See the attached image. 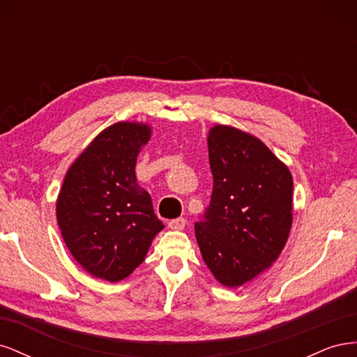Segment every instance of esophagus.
<instances>
[{
  "label": "esophagus",
  "instance_id": "34e87169",
  "mask_svg": "<svg viewBox=\"0 0 357 357\" xmlns=\"http://www.w3.org/2000/svg\"><path fill=\"white\" fill-rule=\"evenodd\" d=\"M185 226H186V219H183V218L174 219V220H171L168 223V228L174 229V231H181L183 228H185Z\"/></svg>",
  "mask_w": 357,
  "mask_h": 357
}]
</instances>
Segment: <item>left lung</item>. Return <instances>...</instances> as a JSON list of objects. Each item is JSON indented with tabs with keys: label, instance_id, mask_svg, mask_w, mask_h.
Segmentation results:
<instances>
[{
	"label": "left lung",
	"instance_id": "obj_1",
	"mask_svg": "<svg viewBox=\"0 0 357 357\" xmlns=\"http://www.w3.org/2000/svg\"><path fill=\"white\" fill-rule=\"evenodd\" d=\"M211 201L195 235L219 283L240 287L277 261L291 228L294 180L261 139L225 125L208 132Z\"/></svg>",
	"mask_w": 357,
	"mask_h": 357
}]
</instances>
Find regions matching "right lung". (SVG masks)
<instances>
[{
  "instance_id": "obj_1",
  "label": "right lung",
  "mask_w": 357,
  "mask_h": 357,
  "mask_svg": "<svg viewBox=\"0 0 357 357\" xmlns=\"http://www.w3.org/2000/svg\"><path fill=\"white\" fill-rule=\"evenodd\" d=\"M150 135L144 123L105 128L74 160L58 197V225L70 253L89 274L112 283L144 261L164 229L135 177L137 156Z\"/></svg>"
}]
</instances>
